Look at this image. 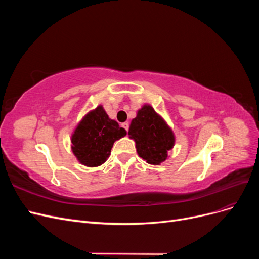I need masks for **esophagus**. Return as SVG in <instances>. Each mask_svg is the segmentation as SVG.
I'll use <instances>...</instances> for the list:
<instances>
[{"instance_id":"obj_1","label":"esophagus","mask_w":259,"mask_h":259,"mask_svg":"<svg viewBox=\"0 0 259 259\" xmlns=\"http://www.w3.org/2000/svg\"><path fill=\"white\" fill-rule=\"evenodd\" d=\"M122 126L126 130V131H128V128H130V124H128V122H124V123H122Z\"/></svg>"}]
</instances>
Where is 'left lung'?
<instances>
[{"mask_svg": "<svg viewBox=\"0 0 259 259\" xmlns=\"http://www.w3.org/2000/svg\"><path fill=\"white\" fill-rule=\"evenodd\" d=\"M128 135L135 140L140 158L153 165L166 160L167 152L175 143L173 132L149 105L138 110L137 116L131 123Z\"/></svg>", "mask_w": 259, "mask_h": 259, "instance_id": "1", "label": "left lung"}]
</instances>
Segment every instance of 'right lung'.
Instances as JSON below:
<instances>
[{"label": "right lung", "instance_id": "right-lung-1", "mask_svg": "<svg viewBox=\"0 0 259 259\" xmlns=\"http://www.w3.org/2000/svg\"><path fill=\"white\" fill-rule=\"evenodd\" d=\"M126 135L119 123L98 106L86 114L71 137L72 151L83 165L94 167L105 163L115 140Z\"/></svg>", "mask_w": 259, "mask_h": 259}]
</instances>
